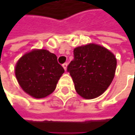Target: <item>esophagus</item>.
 Listing matches in <instances>:
<instances>
[{"label":"esophagus","instance_id":"1","mask_svg":"<svg viewBox=\"0 0 135 135\" xmlns=\"http://www.w3.org/2000/svg\"><path fill=\"white\" fill-rule=\"evenodd\" d=\"M67 66H68V64L66 63V62H65L64 64H62V67L64 68V69H65V70H66V69H67Z\"/></svg>","mask_w":135,"mask_h":135}]
</instances>
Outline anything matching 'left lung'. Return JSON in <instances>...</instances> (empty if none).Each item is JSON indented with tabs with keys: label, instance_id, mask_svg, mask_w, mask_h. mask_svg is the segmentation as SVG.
<instances>
[{
	"label": "left lung",
	"instance_id": "1",
	"mask_svg": "<svg viewBox=\"0 0 135 135\" xmlns=\"http://www.w3.org/2000/svg\"><path fill=\"white\" fill-rule=\"evenodd\" d=\"M67 71L73 78L77 94L86 99L95 98L111 84L117 69L115 55L95 44L77 47Z\"/></svg>",
	"mask_w": 135,
	"mask_h": 135
}]
</instances>
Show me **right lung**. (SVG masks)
I'll return each mask as SVG.
<instances>
[{
  "label": "right lung",
  "mask_w": 135,
  "mask_h": 135,
  "mask_svg": "<svg viewBox=\"0 0 135 135\" xmlns=\"http://www.w3.org/2000/svg\"><path fill=\"white\" fill-rule=\"evenodd\" d=\"M15 76L22 90L36 98L51 94L65 72L57 56L44 49H36L22 56L15 65Z\"/></svg>",
  "instance_id": "1"
}]
</instances>
